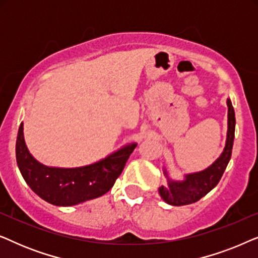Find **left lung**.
<instances>
[{
	"instance_id": "left-lung-1",
	"label": "left lung",
	"mask_w": 258,
	"mask_h": 258,
	"mask_svg": "<svg viewBox=\"0 0 258 258\" xmlns=\"http://www.w3.org/2000/svg\"><path fill=\"white\" fill-rule=\"evenodd\" d=\"M228 107V130L225 146L220 156L203 170L188 172L183 176V179H172L169 176L167 169L163 168V174L167 177V186L161 185L158 194L165 203L170 206H186L195 203L211 191L223 175L231 158L232 146L235 139V111L230 98H227Z\"/></svg>"
}]
</instances>
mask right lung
Segmentation results:
<instances>
[{
  "label": "right lung",
  "instance_id": "add662e5",
  "mask_svg": "<svg viewBox=\"0 0 258 258\" xmlns=\"http://www.w3.org/2000/svg\"><path fill=\"white\" fill-rule=\"evenodd\" d=\"M137 143H128L102 160L76 168L49 167L28 149L21 123L16 140V161L24 181L45 202L70 207L108 192L121 174Z\"/></svg>",
  "mask_w": 258,
  "mask_h": 258
}]
</instances>
